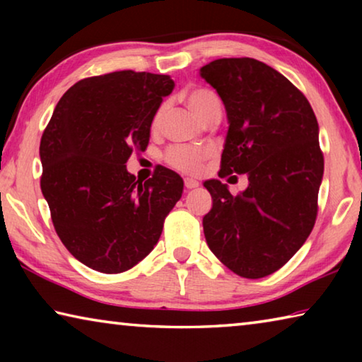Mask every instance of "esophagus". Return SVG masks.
<instances>
[{
  "label": "esophagus",
  "mask_w": 362,
  "mask_h": 362,
  "mask_svg": "<svg viewBox=\"0 0 362 362\" xmlns=\"http://www.w3.org/2000/svg\"><path fill=\"white\" fill-rule=\"evenodd\" d=\"M183 183H185V188L187 189H193V188H196V187H199V182L198 180H194V179H187L183 180Z\"/></svg>",
  "instance_id": "1"
}]
</instances>
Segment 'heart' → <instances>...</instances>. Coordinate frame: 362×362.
Returning <instances> with one entry per match:
<instances>
[{
    "label": "heart",
    "instance_id": "1",
    "mask_svg": "<svg viewBox=\"0 0 362 362\" xmlns=\"http://www.w3.org/2000/svg\"><path fill=\"white\" fill-rule=\"evenodd\" d=\"M183 99L188 108L198 116L201 121H206L209 116L217 112V110H222L220 105L218 97L212 93V90L206 88H192L185 90L183 94ZM164 112H166V107H159L155 115L151 118V129L159 131V127L163 124L164 119ZM211 151L207 148H198V146H189V145H175L170 146L166 153V163L170 168H174L180 173L185 174H198L201 168H203V163L209 158Z\"/></svg>",
    "mask_w": 362,
    "mask_h": 362
}]
</instances>
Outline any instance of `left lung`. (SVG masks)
I'll return each instance as SVG.
<instances>
[{"instance_id":"1","label":"left lung","mask_w":362,"mask_h":362,"mask_svg":"<svg viewBox=\"0 0 362 362\" xmlns=\"http://www.w3.org/2000/svg\"><path fill=\"white\" fill-rule=\"evenodd\" d=\"M222 99L228 132L220 177L247 174L233 196L206 180L212 209L203 218L207 246L243 278H265L303 246L315 226L324 158L320 126L306 97L260 60L218 59L201 66Z\"/></svg>"}]
</instances>
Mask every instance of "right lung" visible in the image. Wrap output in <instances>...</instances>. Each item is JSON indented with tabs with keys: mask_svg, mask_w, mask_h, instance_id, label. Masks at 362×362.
I'll use <instances>...</instances> for the list:
<instances>
[{
	"mask_svg": "<svg viewBox=\"0 0 362 362\" xmlns=\"http://www.w3.org/2000/svg\"><path fill=\"white\" fill-rule=\"evenodd\" d=\"M174 89L169 75L122 70L86 78L59 100L42 132L41 192L60 241L86 267L122 273L148 255L183 180L161 168L145 183L127 173L145 151L151 118Z\"/></svg>",
	"mask_w": 362,
	"mask_h": 362,
	"instance_id": "obj_1",
	"label": "right lung"
}]
</instances>
